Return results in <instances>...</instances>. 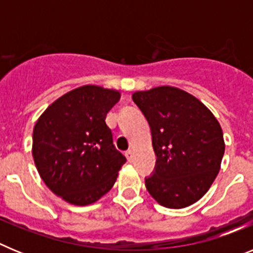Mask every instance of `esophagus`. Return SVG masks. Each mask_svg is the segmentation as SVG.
Listing matches in <instances>:
<instances>
[{
	"instance_id": "obj_1",
	"label": "esophagus",
	"mask_w": 253,
	"mask_h": 253,
	"mask_svg": "<svg viewBox=\"0 0 253 253\" xmlns=\"http://www.w3.org/2000/svg\"><path fill=\"white\" fill-rule=\"evenodd\" d=\"M125 156H126V158H128V161L130 162L131 160H133V151L131 149H129V151L125 152Z\"/></svg>"
}]
</instances>
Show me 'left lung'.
Listing matches in <instances>:
<instances>
[{
  "mask_svg": "<svg viewBox=\"0 0 253 253\" xmlns=\"http://www.w3.org/2000/svg\"><path fill=\"white\" fill-rule=\"evenodd\" d=\"M151 126L157 156L148 193L161 205L181 209L205 195L220 169L224 139L215 116L193 95L171 86L133 93Z\"/></svg>",
  "mask_w": 253,
  "mask_h": 253,
  "instance_id": "left-lung-1",
  "label": "left lung"
}]
</instances>
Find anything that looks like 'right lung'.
I'll use <instances>...</instances> for the list:
<instances>
[{
	"instance_id": "1",
	"label": "right lung",
	"mask_w": 253,
	"mask_h": 253,
	"mask_svg": "<svg viewBox=\"0 0 253 253\" xmlns=\"http://www.w3.org/2000/svg\"><path fill=\"white\" fill-rule=\"evenodd\" d=\"M115 90L87 84L42 114L33 131V157L46 186L73 205L97 202L115 184L126 158L115 148L105 119L119 101Z\"/></svg>"
}]
</instances>
